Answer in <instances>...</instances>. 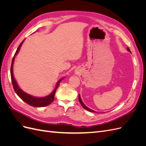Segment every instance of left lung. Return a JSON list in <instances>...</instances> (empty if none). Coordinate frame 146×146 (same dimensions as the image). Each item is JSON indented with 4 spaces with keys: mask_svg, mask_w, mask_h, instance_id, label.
I'll list each match as a JSON object with an SVG mask.
<instances>
[{
    "mask_svg": "<svg viewBox=\"0 0 146 146\" xmlns=\"http://www.w3.org/2000/svg\"><path fill=\"white\" fill-rule=\"evenodd\" d=\"M127 50L129 51V52H131V51L130 50V49H129V48L128 47L127 48ZM78 100H79V101H80V103L81 104V105H82V107L85 108V110H88V111H90V112H96V111H93V110H91L90 108H88L86 106L83 104V102H82V99H81V98H80V94L78 95Z\"/></svg>",
    "mask_w": 146,
    "mask_h": 146,
    "instance_id": "8db88e82",
    "label": "left lung"
}]
</instances>
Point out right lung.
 <instances>
[{"mask_svg":"<svg viewBox=\"0 0 146 146\" xmlns=\"http://www.w3.org/2000/svg\"><path fill=\"white\" fill-rule=\"evenodd\" d=\"M24 41V39L23 41H22V42L20 44V45L19 46L18 48H17V50L15 53L14 56H13L12 61H11L10 74H11V82H12V84H13V86L14 90L16 92V93L17 94V95L22 100L24 101L25 103H27V104H29L31 106H33V107H46V106L50 105L52 102L54 101L55 94L56 92V90L57 88H58V86L60 85V82L62 80L63 78L60 79V80L58 82H57L54 90L53 91V92H52L50 94L48 95L46 97H44V98H36V97H34L33 96H31L30 94H27L26 92H24L21 89H20V88H19V86L17 85V82L15 80L14 76H13V63H14L15 56L17 54H18L20 48H21L22 44H23Z\"/></svg>","mask_w":146,"mask_h":146,"instance_id":"obj_1","label":"right lung"}]
</instances>
